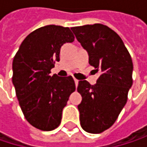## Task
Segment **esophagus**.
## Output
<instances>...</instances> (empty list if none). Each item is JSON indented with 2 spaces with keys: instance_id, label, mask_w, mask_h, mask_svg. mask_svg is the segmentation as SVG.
I'll list each match as a JSON object with an SVG mask.
<instances>
[{
  "instance_id": "esophagus-1",
  "label": "esophagus",
  "mask_w": 147,
  "mask_h": 147,
  "mask_svg": "<svg viewBox=\"0 0 147 147\" xmlns=\"http://www.w3.org/2000/svg\"><path fill=\"white\" fill-rule=\"evenodd\" d=\"M74 81H75V84H76V86L77 87V85H78V82H79V81H78L77 79H76V78L74 79Z\"/></svg>"
}]
</instances>
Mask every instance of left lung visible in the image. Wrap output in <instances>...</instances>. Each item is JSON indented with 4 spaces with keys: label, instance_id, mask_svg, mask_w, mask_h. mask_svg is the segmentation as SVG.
Instances as JSON below:
<instances>
[{
    "label": "left lung",
    "instance_id": "left-lung-1",
    "mask_svg": "<svg viewBox=\"0 0 147 147\" xmlns=\"http://www.w3.org/2000/svg\"><path fill=\"white\" fill-rule=\"evenodd\" d=\"M77 41L88 52L89 64L100 76L96 84L79 81L80 123L88 133L99 134L116 122L133 84L131 56L121 37L101 24L72 27Z\"/></svg>",
    "mask_w": 147,
    "mask_h": 147
}]
</instances>
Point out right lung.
<instances>
[{
	"label": "right lung",
	"instance_id": "add662e5",
	"mask_svg": "<svg viewBox=\"0 0 147 147\" xmlns=\"http://www.w3.org/2000/svg\"><path fill=\"white\" fill-rule=\"evenodd\" d=\"M68 27L46 25L21 43L13 61V83L25 119L35 128L50 131L61 123L62 111L76 90L71 76H50L60 48L74 42Z\"/></svg>",
	"mask_w": 147,
	"mask_h": 147
}]
</instances>
